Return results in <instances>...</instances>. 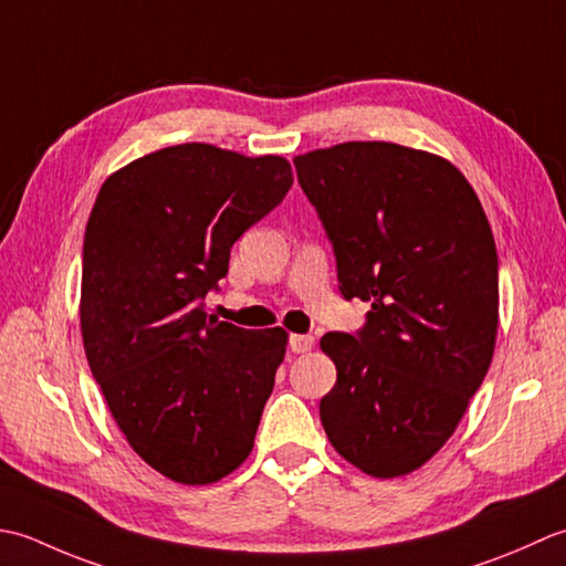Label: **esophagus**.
<instances>
[{"label": "esophagus", "mask_w": 566, "mask_h": 566, "mask_svg": "<svg viewBox=\"0 0 566 566\" xmlns=\"http://www.w3.org/2000/svg\"><path fill=\"white\" fill-rule=\"evenodd\" d=\"M315 337L313 334H291V339H287V347H291L293 354H305L313 349Z\"/></svg>", "instance_id": "obj_1"}]
</instances>
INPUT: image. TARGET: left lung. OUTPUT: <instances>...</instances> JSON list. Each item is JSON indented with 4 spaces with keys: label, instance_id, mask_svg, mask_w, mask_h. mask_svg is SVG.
<instances>
[{
    "label": "left lung",
    "instance_id": "1",
    "mask_svg": "<svg viewBox=\"0 0 566 566\" xmlns=\"http://www.w3.org/2000/svg\"><path fill=\"white\" fill-rule=\"evenodd\" d=\"M337 263L344 300L371 310L319 347L337 384L319 400L332 447L376 479L422 467L493 359L499 253L474 188L449 160L349 142L295 160Z\"/></svg>",
    "mask_w": 566,
    "mask_h": 566
}]
</instances>
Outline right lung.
Here are the masks:
<instances>
[{
  "label": "right lung",
  "instance_id": "obj_1",
  "mask_svg": "<svg viewBox=\"0 0 566 566\" xmlns=\"http://www.w3.org/2000/svg\"><path fill=\"white\" fill-rule=\"evenodd\" d=\"M293 186L281 156L180 144L102 186L83 244L80 322L90 371L126 442L202 486L244 461L285 356V332L205 313L229 251Z\"/></svg>",
  "mask_w": 566,
  "mask_h": 566
}]
</instances>
